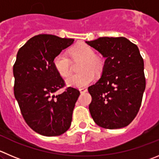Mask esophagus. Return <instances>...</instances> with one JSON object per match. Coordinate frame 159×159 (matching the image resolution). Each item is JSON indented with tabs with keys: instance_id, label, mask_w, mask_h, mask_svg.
Returning a JSON list of instances; mask_svg holds the SVG:
<instances>
[{
	"instance_id": "obj_1",
	"label": "esophagus",
	"mask_w": 159,
	"mask_h": 159,
	"mask_svg": "<svg viewBox=\"0 0 159 159\" xmlns=\"http://www.w3.org/2000/svg\"><path fill=\"white\" fill-rule=\"evenodd\" d=\"M79 91L81 93H85V92H87V89L86 88H81V89H79Z\"/></svg>"
}]
</instances>
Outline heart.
<instances>
[{
    "instance_id": "obj_1",
    "label": "heart",
    "mask_w": 159,
    "mask_h": 159,
    "mask_svg": "<svg viewBox=\"0 0 159 159\" xmlns=\"http://www.w3.org/2000/svg\"><path fill=\"white\" fill-rule=\"evenodd\" d=\"M70 55L74 59L81 60L78 75H72L66 79V84L75 88H83L93 82L95 79L94 73L99 74L103 69V62L95 56L94 51L89 46L84 44H77L70 50ZM53 65L59 75L63 78H67L70 75V61L63 53L55 56Z\"/></svg>"
}]
</instances>
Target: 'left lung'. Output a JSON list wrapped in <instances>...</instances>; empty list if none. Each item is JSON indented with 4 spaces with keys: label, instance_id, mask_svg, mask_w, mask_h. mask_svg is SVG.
I'll return each instance as SVG.
<instances>
[{
    "label": "left lung",
    "instance_id": "8db88e82",
    "mask_svg": "<svg viewBox=\"0 0 159 159\" xmlns=\"http://www.w3.org/2000/svg\"><path fill=\"white\" fill-rule=\"evenodd\" d=\"M85 42L106 58L101 78L88 89L92 118L104 129L127 126L140 110L146 87L139 48L123 37H103Z\"/></svg>",
    "mask_w": 159,
    "mask_h": 159
}]
</instances>
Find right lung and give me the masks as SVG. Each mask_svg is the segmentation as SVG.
<instances>
[{
    "label": "right lung",
    "instance_id": "1",
    "mask_svg": "<svg viewBox=\"0 0 159 159\" xmlns=\"http://www.w3.org/2000/svg\"><path fill=\"white\" fill-rule=\"evenodd\" d=\"M74 41L51 34L37 35L28 40L16 56L13 66L15 97L26 124L43 136H59L70 126L80 92L68 87L61 94L55 95L65 82L55 69L53 59Z\"/></svg>",
    "mask_w": 159,
    "mask_h": 159
}]
</instances>
